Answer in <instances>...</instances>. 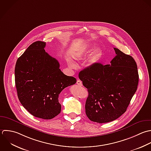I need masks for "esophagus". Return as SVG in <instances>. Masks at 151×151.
Segmentation results:
<instances>
[{"label": "esophagus", "instance_id": "esophagus-1", "mask_svg": "<svg viewBox=\"0 0 151 151\" xmlns=\"http://www.w3.org/2000/svg\"><path fill=\"white\" fill-rule=\"evenodd\" d=\"M76 83H77V85H80V86L82 85V82L81 80H78L76 82Z\"/></svg>", "mask_w": 151, "mask_h": 151}]
</instances>
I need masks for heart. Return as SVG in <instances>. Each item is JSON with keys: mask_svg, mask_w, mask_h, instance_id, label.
<instances>
[{"mask_svg": "<svg viewBox=\"0 0 151 151\" xmlns=\"http://www.w3.org/2000/svg\"><path fill=\"white\" fill-rule=\"evenodd\" d=\"M93 47L92 45H88L85 48L84 52H86V53H89L93 49ZM101 55H102V50H101V49L100 47L96 48L93 51V52L92 53V55H91V60H92V62H97L101 58ZM69 65L72 68H75L76 66L75 63L72 61H69Z\"/></svg>", "mask_w": 151, "mask_h": 151, "instance_id": "1", "label": "heart"}]
</instances>
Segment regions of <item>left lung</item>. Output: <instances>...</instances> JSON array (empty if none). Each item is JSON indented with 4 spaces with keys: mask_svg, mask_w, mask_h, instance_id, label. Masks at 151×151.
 <instances>
[{
    "mask_svg": "<svg viewBox=\"0 0 151 151\" xmlns=\"http://www.w3.org/2000/svg\"><path fill=\"white\" fill-rule=\"evenodd\" d=\"M109 65L95 63L79 73L89 92L85 112L92 121H113L124 114L137 91L139 75L134 59L114 47Z\"/></svg>",
    "mask_w": 151,
    "mask_h": 151,
    "instance_id": "8db88e82",
    "label": "left lung"
}]
</instances>
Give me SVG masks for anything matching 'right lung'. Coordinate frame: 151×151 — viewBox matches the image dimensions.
<instances>
[{
  "label": "right lung",
  "instance_id": "obj_1",
  "mask_svg": "<svg viewBox=\"0 0 151 151\" xmlns=\"http://www.w3.org/2000/svg\"><path fill=\"white\" fill-rule=\"evenodd\" d=\"M46 42L31 44L17 59L14 69L19 100L33 116L51 119L60 114L59 95L76 79L65 75L59 62L45 52Z\"/></svg>",
  "mask_w": 151,
  "mask_h": 151
}]
</instances>
